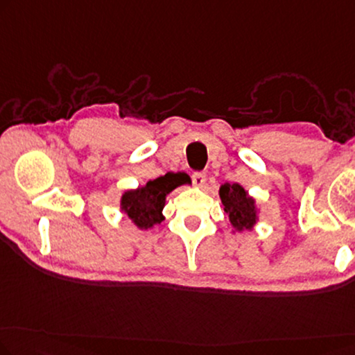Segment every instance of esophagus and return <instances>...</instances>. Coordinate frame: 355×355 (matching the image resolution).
Instances as JSON below:
<instances>
[{"instance_id":"34e87169","label":"esophagus","mask_w":355,"mask_h":355,"mask_svg":"<svg viewBox=\"0 0 355 355\" xmlns=\"http://www.w3.org/2000/svg\"><path fill=\"white\" fill-rule=\"evenodd\" d=\"M205 180H207V175H205V172H194L193 173V183L196 187H202L205 183Z\"/></svg>"}]
</instances>
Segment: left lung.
Returning a JSON list of instances; mask_svg holds the SVG:
<instances>
[{
	"label": "left lung",
	"mask_w": 355,
	"mask_h": 355,
	"mask_svg": "<svg viewBox=\"0 0 355 355\" xmlns=\"http://www.w3.org/2000/svg\"><path fill=\"white\" fill-rule=\"evenodd\" d=\"M220 198L225 205V211L230 215L231 225L236 230H250L255 225V202L252 198H248L245 189L241 184H221Z\"/></svg>",
	"instance_id": "left-lung-1"
}]
</instances>
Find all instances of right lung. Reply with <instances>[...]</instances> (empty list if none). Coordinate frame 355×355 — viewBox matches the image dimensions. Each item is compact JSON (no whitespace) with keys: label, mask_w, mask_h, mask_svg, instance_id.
Here are the masks:
<instances>
[{"label":"right lung","mask_w":355,"mask_h":355,"mask_svg":"<svg viewBox=\"0 0 355 355\" xmlns=\"http://www.w3.org/2000/svg\"><path fill=\"white\" fill-rule=\"evenodd\" d=\"M187 182V173L168 172L166 175L150 180L145 187L135 191H127L123 196L121 205L139 228L150 230L164 220L161 211L166 202V196Z\"/></svg>","instance_id":"1"}]
</instances>
